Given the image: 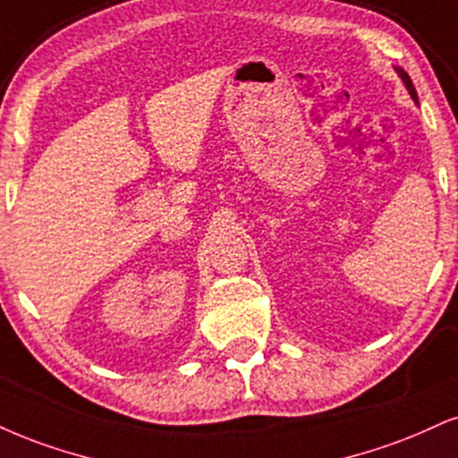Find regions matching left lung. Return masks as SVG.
I'll return each mask as SVG.
<instances>
[{
    "mask_svg": "<svg viewBox=\"0 0 458 458\" xmlns=\"http://www.w3.org/2000/svg\"><path fill=\"white\" fill-rule=\"evenodd\" d=\"M394 70H396V74H399V76H401V81H403V82H405V89H407V91H410L411 100H414V102H418V96H416V89H414V82H411V79H410V76H407V72H403V70H401V68H394Z\"/></svg>",
    "mask_w": 458,
    "mask_h": 458,
    "instance_id": "8db88e82",
    "label": "left lung"
}]
</instances>
